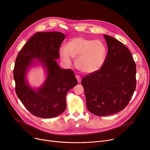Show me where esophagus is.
I'll return each mask as SVG.
<instances>
[{"label": "esophagus", "instance_id": "esophagus-1", "mask_svg": "<svg viewBox=\"0 0 150 150\" xmlns=\"http://www.w3.org/2000/svg\"><path fill=\"white\" fill-rule=\"evenodd\" d=\"M76 80H77L78 83H81V76H80V75H76Z\"/></svg>", "mask_w": 150, "mask_h": 150}]
</instances>
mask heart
I'll return each instance as SVG.
<instances>
[{
	"mask_svg": "<svg viewBox=\"0 0 150 150\" xmlns=\"http://www.w3.org/2000/svg\"><path fill=\"white\" fill-rule=\"evenodd\" d=\"M59 54L64 62L69 64L71 57L76 58V67L84 74L98 72L105 64L107 50L105 44L98 40L83 37L70 39L66 47L59 49Z\"/></svg>",
	"mask_w": 150,
	"mask_h": 150,
	"instance_id": "heart-1",
	"label": "heart"
}]
</instances>
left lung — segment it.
<instances>
[{
  "mask_svg": "<svg viewBox=\"0 0 150 150\" xmlns=\"http://www.w3.org/2000/svg\"><path fill=\"white\" fill-rule=\"evenodd\" d=\"M103 36L108 48L105 64L81 81L88 111L98 116L123 110L136 87V66L130 51L117 39Z\"/></svg>",
  "mask_w": 150,
  "mask_h": 150,
  "instance_id": "left-lung-1",
  "label": "left lung"
}]
</instances>
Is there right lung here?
Instances as JSON below:
<instances>
[{
    "label": "right lung",
    "instance_id": "right-lung-1",
    "mask_svg": "<svg viewBox=\"0 0 150 150\" xmlns=\"http://www.w3.org/2000/svg\"><path fill=\"white\" fill-rule=\"evenodd\" d=\"M64 39L65 35L58 31L38 32L23 45L16 59V92L28 111L36 117L53 118L62 113L66 108L67 93L78 84L73 70L60 68L56 61ZM36 63L44 67L47 75L44 84L37 90L26 80L29 68Z\"/></svg>",
    "mask_w": 150,
    "mask_h": 150
}]
</instances>
